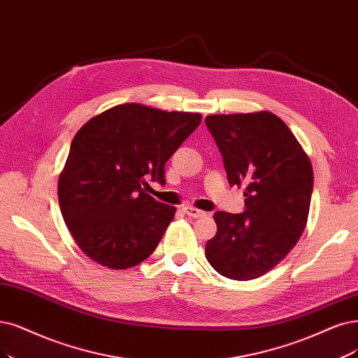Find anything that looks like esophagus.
I'll use <instances>...</instances> for the list:
<instances>
[{"label":"esophagus","instance_id":"esophagus-1","mask_svg":"<svg viewBox=\"0 0 358 358\" xmlns=\"http://www.w3.org/2000/svg\"><path fill=\"white\" fill-rule=\"evenodd\" d=\"M182 210H184V213H186L189 217H192V218H199V217H205V215H206V213H203V210L197 209V208H193V206H186Z\"/></svg>","mask_w":358,"mask_h":358}]
</instances>
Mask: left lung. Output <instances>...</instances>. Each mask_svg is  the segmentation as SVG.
I'll use <instances>...</instances> for the list:
<instances>
[{"instance_id": "left-lung-1", "label": "left lung", "mask_w": 358, "mask_h": 358, "mask_svg": "<svg viewBox=\"0 0 358 358\" xmlns=\"http://www.w3.org/2000/svg\"><path fill=\"white\" fill-rule=\"evenodd\" d=\"M205 122L230 186L246 187L242 214L215 213L217 234L205 255L227 279L252 280L274 268L303 233L313 166L292 131L271 112L209 115Z\"/></svg>"}]
</instances>
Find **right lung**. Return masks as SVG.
<instances>
[{
    "mask_svg": "<svg viewBox=\"0 0 358 358\" xmlns=\"http://www.w3.org/2000/svg\"><path fill=\"white\" fill-rule=\"evenodd\" d=\"M201 121V113L125 103L76 132L59 177V203L88 258L125 270L153 254L176 206L155 201L143 186L148 177L164 186L165 162Z\"/></svg>",
    "mask_w": 358,
    "mask_h": 358,
    "instance_id": "add662e5",
    "label": "right lung"
}]
</instances>
